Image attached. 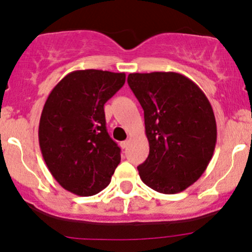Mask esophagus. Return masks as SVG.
Wrapping results in <instances>:
<instances>
[{"instance_id":"obj_1","label":"esophagus","mask_w":252,"mask_h":252,"mask_svg":"<svg viewBox=\"0 0 252 252\" xmlns=\"http://www.w3.org/2000/svg\"><path fill=\"white\" fill-rule=\"evenodd\" d=\"M128 146H129V141L128 140L121 142V147H122V149H126V148H128Z\"/></svg>"}]
</instances>
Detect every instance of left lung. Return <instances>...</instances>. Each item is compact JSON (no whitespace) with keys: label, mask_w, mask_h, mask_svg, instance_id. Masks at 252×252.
Segmentation results:
<instances>
[{"label":"left lung","mask_w":252,"mask_h":252,"mask_svg":"<svg viewBox=\"0 0 252 252\" xmlns=\"http://www.w3.org/2000/svg\"><path fill=\"white\" fill-rule=\"evenodd\" d=\"M128 84L144 111L149 155L137 167L147 186L182 192L209 166L217 142L213 109L194 82L175 72L130 73Z\"/></svg>","instance_id":"1"}]
</instances>
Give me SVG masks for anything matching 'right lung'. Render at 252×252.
Returning a JSON list of instances; mask_svg holds the SVG:
<instances>
[{
	"mask_svg": "<svg viewBox=\"0 0 252 252\" xmlns=\"http://www.w3.org/2000/svg\"><path fill=\"white\" fill-rule=\"evenodd\" d=\"M126 73L79 70L54 86L39 124L41 154L60 186L80 196L99 193L121 162V148L106 131L104 104Z\"/></svg>",
	"mask_w": 252,
	"mask_h": 252,
	"instance_id": "1",
	"label": "right lung"
}]
</instances>
